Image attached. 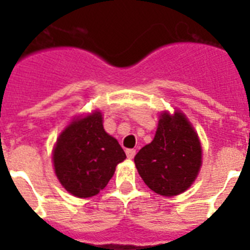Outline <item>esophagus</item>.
<instances>
[{
    "label": "esophagus",
    "instance_id": "1",
    "mask_svg": "<svg viewBox=\"0 0 250 250\" xmlns=\"http://www.w3.org/2000/svg\"><path fill=\"white\" fill-rule=\"evenodd\" d=\"M135 154H136V151L134 149H127L126 150V155H127V159H130V160H131V159H134V156H135Z\"/></svg>",
    "mask_w": 250,
    "mask_h": 250
}]
</instances>
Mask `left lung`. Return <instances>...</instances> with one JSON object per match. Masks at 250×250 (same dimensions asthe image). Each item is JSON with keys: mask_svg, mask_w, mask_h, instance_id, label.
I'll return each mask as SVG.
<instances>
[{"mask_svg": "<svg viewBox=\"0 0 250 250\" xmlns=\"http://www.w3.org/2000/svg\"><path fill=\"white\" fill-rule=\"evenodd\" d=\"M135 167L145 184L163 196H175L194 184L203 165L199 135L179 109L159 114L158 129L150 144L136 154Z\"/></svg>", "mask_w": 250, "mask_h": 250, "instance_id": "8db88e82", "label": "left lung"}]
</instances>
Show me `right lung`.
<instances>
[{
  "label": "right lung",
  "mask_w": 250,
  "mask_h": 250,
  "mask_svg": "<svg viewBox=\"0 0 250 250\" xmlns=\"http://www.w3.org/2000/svg\"><path fill=\"white\" fill-rule=\"evenodd\" d=\"M99 109L76 115L59 134L52 149V165L60 184L76 198L98 195L126 155L114 136L104 129Z\"/></svg>",
  "instance_id": "right-lung-1"
}]
</instances>
